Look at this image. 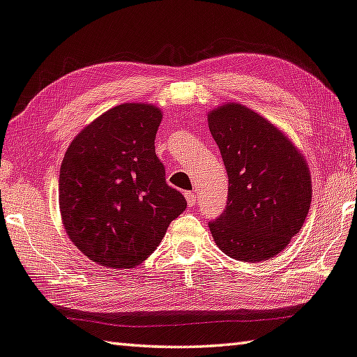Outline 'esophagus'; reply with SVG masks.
<instances>
[{"mask_svg":"<svg viewBox=\"0 0 357 357\" xmlns=\"http://www.w3.org/2000/svg\"><path fill=\"white\" fill-rule=\"evenodd\" d=\"M197 193H193V192H185V199H187V204H189V207H192V206H195V203H197Z\"/></svg>","mask_w":357,"mask_h":357,"instance_id":"1","label":"esophagus"}]
</instances>
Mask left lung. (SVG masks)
I'll return each mask as SVG.
<instances>
[{"mask_svg":"<svg viewBox=\"0 0 357 357\" xmlns=\"http://www.w3.org/2000/svg\"><path fill=\"white\" fill-rule=\"evenodd\" d=\"M209 129L228 172V206L209 223L225 255L275 257L303 228L312 199L307 162L286 134L238 102L212 109Z\"/></svg>","mask_w":357,"mask_h":357,"instance_id":"8db88e82","label":"left lung"}]
</instances>
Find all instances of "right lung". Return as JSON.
<instances>
[{
	"label": "right lung",
	"mask_w": 357,
	"mask_h": 357,
	"mask_svg": "<svg viewBox=\"0 0 357 357\" xmlns=\"http://www.w3.org/2000/svg\"><path fill=\"white\" fill-rule=\"evenodd\" d=\"M162 111L125 102L71 140L59 174V209L71 242L107 268H132L151 256L185 209L165 183L154 139Z\"/></svg>",
	"instance_id": "right-lung-1"
}]
</instances>
